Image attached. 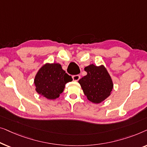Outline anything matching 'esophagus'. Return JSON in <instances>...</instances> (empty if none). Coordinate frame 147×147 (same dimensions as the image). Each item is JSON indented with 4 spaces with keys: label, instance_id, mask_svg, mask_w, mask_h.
Listing matches in <instances>:
<instances>
[{
    "label": "esophagus",
    "instance_id": "1",
    "mask_svg": "<svg viewBox=\"0 0 147 147\" xmlns=\"http://www.w3.org/2000/svg\"><path fill=\"white\" fill-rule=\"evenodd\" d=\"M80 78V76L78 75V74H77V75H73V79L74 81H78V80H79Z\"/></svg>",
    "mask_w": 147,
    "mask_h": 147
}]
</instances>
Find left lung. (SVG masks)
<instances>
[{
  "label": "left lung",
  "instance_id": "left-lung-1",
  "mask_svg": "<svg viewBox=\"0 0 147 147\" xmlns=\"http://www.w3.org/2000/svg\"><path fill=\"white\" fill-rule=\"evenodd\" d=\"M87 74L78 80L84 94L90 102L98 104L110 96L113 83L104 65H90L84 68Z\"/></svg>",
  "mask_w": 147,
  "mask_h": 147
}]
</instances>
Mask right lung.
Instances as JSON below:
<instances>
[{
  "mask_svg": "<svg viewBox=\"0 0 147 147\" xmlns=\"http://www.w3.org/2000/svg\"><path fill=\"white\" fill-rule=\"evenodd\" d=\"M73 80L59 63H46L35 76L36 91L48 99H55L63 92L65 84Z\"/></svg>",
  "mask_w": 147,
  "mask_h": 147,
  "instance_id": "obj_1",
  "label": "right lung"
}]
</instances>
